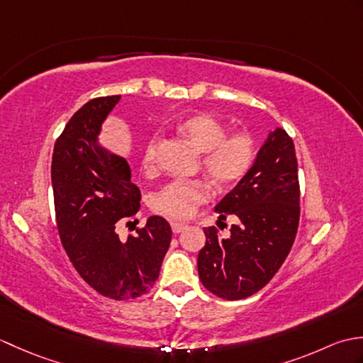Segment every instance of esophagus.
I'll use <instances>...</instances> for the list:
<instances>
[{
	"label": "esophagus",
	"mask_w": 363,
	"mask_h": 363,
	"mask_svg": "<svg viewBox=\"0 0 363 363\" xmlns=\"http://www.w3.org/2000/svg\"><path fill=\"white\" fill-rule=\"evenodd\" d=\"M186 228H187V225H184V223H172V229H173L174 234L182 233V230Z\"/></svg>",
	"instance_id": "1"
}]
</instances>
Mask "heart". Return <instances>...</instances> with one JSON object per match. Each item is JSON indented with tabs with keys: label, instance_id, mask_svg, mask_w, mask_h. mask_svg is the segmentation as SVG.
Masks as SVG:
<instances>
[{
	"label": "heart",
	"instance_id": "obj_1",
	"mask_svg": "<svg viewBox=\"0 0 363 363\" xmlns=\"http://www.w3.org/2000/svg\"><path fill=\"white\" fill-rule=\"evenodd\" d=\"M177 134L201 151V167L215 187H229L250 172L254 160V140L246 133L228 134L226 126L209 113L181 121ZM157 138H151L143 151V168L151 169L157 157ZM211 196L204 181H173L152 196V209L173 220H187Z\"/></svg>",
	"mask_w": 363,
	"mask_h": 363
}]
</instances>
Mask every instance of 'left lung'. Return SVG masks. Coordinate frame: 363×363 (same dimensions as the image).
Wrapping results in <instances>:
<instances>
[{
  "mask_svg": "<svg viewBox=\"0 0 363 363\" xmlns=\"http://www.w3.org/2000/svg\"><path fill=\"white\" fill-rule=\"evenodd\" d=\"M298 160L291 137L277 128L235 189L215 207L220 220L235 215L238 225L223 238L204 228L198 254L204 287L223 299H243L264 289L289 256L299 225ZM220 223V221H218Z\"/></svg>",
  "mask_w": 363,
  "mask_h": 363,
  "instance_id": "1",
  "label": "left lung"
}]
</instances>
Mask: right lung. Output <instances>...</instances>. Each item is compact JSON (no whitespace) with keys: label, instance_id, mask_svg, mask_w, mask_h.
I'll return each instance as SVG.
<instances>
[{"label":"right lung","instance_id":"obj_1","mask_svg":"<svg viewBox=\"0 0 363 363\" xmlns=\"http://www.w3.org/2000/svg\"><path fill=\"white\" fill-rule=\"evenodd\" d=\"M118 99H90L67 123L54 143L51 182L59 237L74 269L99 295L125 301L156 282L172 228L154 215L126 242L115 230L140 209L129 164L98 145L101 123Z\"/></svg>","mask_w":363,"mask_h":363}]
</instances>
